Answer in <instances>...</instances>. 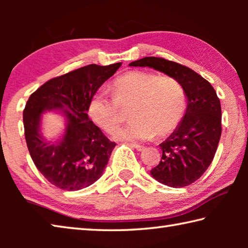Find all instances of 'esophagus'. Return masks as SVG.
<instances>
[{
  "mask_svg": "<svg viewBox=\"0 0 248 248\" xmlns=\"http://www.w3.org/2000/svg\"><path fill=\"white\" fill-rule=\"evenodd\" d=\"M130 146H131V148H134L137 151H142L144 149L143 145H140V144H137V143H130Z\"/></svg>",
  "mask_w": 248,
  "mask_h": 248,
  "instance_id": "34e87169",
  "label": "esophagus"
}]
</instances>
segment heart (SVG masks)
<instances>
[{
  "label": "heart",
  "mask_w": 248,
  "mask_h": 248,
  "mask_svg": "<svg viewBox=\"0 0 248 248\" xmlns=\"http://www.w3.org/2000/svg\"><path fill=\"white\" fill-rule=\"evenodd\" d=\"M112 96L105 90L92 95L87 114L97 127L112 133L123 119L121 108L131 107L133 120L117 130L115 138L145 141L165 137L177 128L186 109V94L177 79L148 72L130 71L111 83Z\"/></svg>",
  "instance_id": "heart-1"
}]
</instances>
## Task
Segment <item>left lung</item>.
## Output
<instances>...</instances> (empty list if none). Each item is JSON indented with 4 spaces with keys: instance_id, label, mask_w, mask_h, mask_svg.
I'll use <instances>...</instances> for the list:
<instances>
[{
    "instance_id": "8db88e82",
    "label": "left lung",
    "mask_w": 248,
    "mask_h": 248,
    "mask_svg": "<svg viewBox=\"0 0 248 248\" xmlns=\"http://www.w3.org/2000/svg\"><path fill=\"white\" fill-rule=\"evenodd\" d=\"M129 65L149 66L182 84L187 97L186 114L159 144L162 158L151 175L166 186L186 187L202 176L215 157L222 132L220 99L207 79L177 62L145 57Z\"/></svg>"
}]
</instances>
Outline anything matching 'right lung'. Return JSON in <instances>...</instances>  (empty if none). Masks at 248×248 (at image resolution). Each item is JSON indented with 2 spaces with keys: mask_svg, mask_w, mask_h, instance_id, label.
<instances>
[{
  "mask_svg": "<svg viewBox=\"0 0 248 248\" xmlns=\"http://www.w3.org/2000/svg\"><path fill=\"white\" fill-rule=\"evenodd\" d=\"M121 62L102 66L90 64L53 78L31 95L23 118L25 139L32 162L50 184L75 191L94 184L106 167L116 143L105 136L87 115L89 102ZM62 110L67 118L66 132L54 144L40 132L41 114Z\"/></svg>",
  "mask_w": 248,
  "mask_h": 248,
  "instance_id": "obj_1",
  "label": "right lung"
}]
</instances>
